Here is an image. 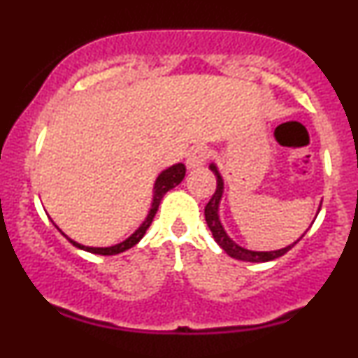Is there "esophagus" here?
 <instances>
[{
    "label": "esophagus",
    "mask_w": 358,
    "mask_h": 358,
    "mask_svg": "<svg viewBox=\"0 0 358 358\" xmlns=\"http://www.w3.org/2000/svg\"><path fill=\"white\" fill-rule=\"evenodd\" d=\"M208 156H210V153H208L207 148L196 146L195 150H193L192 153L188 155L187 166L190 168V170H196V168H202L205 165V162H207V159H208Z\"/></svg>",
    "instance_id": "esophagus-1"
}]
</instances>
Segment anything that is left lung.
<instances>
[{"mask_svg": "<svg viewBox=\"0 0 358 358\" xmlns=\"http://www.w3.org/2000/svg\"><path fill=\"white\" fill-rule=\"evenodd\" d=\"M210 170L213 171V175L217 176V188H215V192H213L212 199L208 200L207 205H205V220H207L208 229L212 231L213 239H215L217 244H219L220 248L229 254V256L234 259H239V261H248V262L274 261V259L285 256L287 250H289L291 248H294V245H296L298 242L303 239V236H301L296 242H293V244L287 245V248L279 249V250H269V252H257V250H249V249L241 248V245H237L236 242H234L231 237L227 236V232L224 231V227H222V224L219 220V203L222 199V193H224V180H222V176L215 165H210Z\"/></svg>", "mask_w": 358, "mask_h": 358, "instance_id": "8db88e82", "label": "left lung"}]
</instances>
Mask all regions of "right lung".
I'll return each mask as SVG.
<instances>
[{"label":"right lung","mask_w":358,"mask_h":358,"mask_svg":"<svg viewBox=\"0 0 358 358\" xmlns=\"http://www.w3.org/2000/svg\"><path fill=\"white\" fill-rule=\"evenodd\" d=\"M185 165L183 163H178V165H173L170 166L168 170L163 171L162 175L156 178V183H155V195H153V203H151V208H150V213H148L146 220L143 222L141 227L138 229L136 232L133 234L131 237H127L126 241H122L121 244H116V245H110V248H87V245H82L79 242L69 239L71 241L72 245H76V248L79 249H84L87 250V252H92V254H101V256H114V254H121L124 252V250L131 249L133 245H136L139 241L143 239V236H145L148 227L151 225V222H153L156 212H158V207H159V202H162V199L165 196V193L168 190H171V188H175L176 185L182 183V180L185 178Z\"/></svg>","instance_id":"1"}]
</instances>
